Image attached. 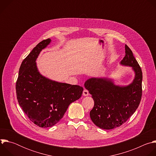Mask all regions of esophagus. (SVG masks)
<instances>
[{
    "instance_id": "34e87169",
    "label": "esophagus",
    "mask_w": 156,
    "mask_h": 156,
    "mask_svg": "<svg viewBox=\"0 0 156 156\" xmlns=\"http://www.w3.org/2000/svg\"><path fill=\"white\" fill-rule=\"evenodd\" d=\"M83 95L84 96H87L89 95V92L87 90H84L83 91Z\"/></svg>"
}]
</instances>
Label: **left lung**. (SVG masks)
<instances>
[{
    "label": "left lung",
    "mask_w": 156,
    "mask_h": 156,
    "mask_svg": "<svg viewBox=\"0 0 156 156\" xmlns=\"http://www.w3.org/2000/svg\"><path fill=\"white\" fill-rule=\"evenodd\" d=\"M120 64L131 66L135 73L133 82L125 86L115 85L106 78H91L84 83L94 101L90 117L98 127L110 129L121 126L135 113L142 96V70L133 54L125 45V56Z\"/></svg>",
    "instance_id": "obj_1"
}]
</instances>
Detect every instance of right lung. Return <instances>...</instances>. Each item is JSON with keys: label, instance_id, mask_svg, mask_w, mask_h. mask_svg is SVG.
<instances>
[{"label": "right lung", "instance_id": "obj_1", "mask_svg": "<svg viewBox=\"0 0 156 156\" xmlns=\"http://www.w3.org/2000/svg\"><path fill=\"white\" fill-rule=\"evenodd\" d=\"M51 41L49 38L43 40L33 48L22 62L16 82L20 106L32 122L42 128L58 122L69 105L80 99L83 91L81 86L52 81L39 72L36 58Z\"/></svg>", "mask_w": 156, "mask_h": 156}]
</instances>
